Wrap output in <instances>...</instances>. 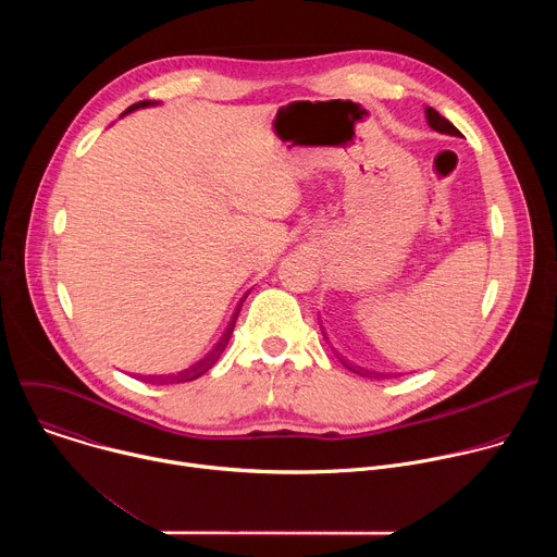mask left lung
Here are the masks:
<instances>
[{
	"instance_id": "1",
	"label": "left lung",
	"mask_w": 557,
	"mask_h": 557,
	"mask_svg": "<svg viewBox=\"0 0 557 557\" xmlns=\"http://www.w3.org/2000/svg\"><path fill=\"white\" fill-rule=\"evenodd\" d=\"M425 116H428V123H430V127L432 129H436V132H441V134H449V136H460V132L445 119V116H441L434 108H428L425 110ZM342 363L348 368V370H352V372H357V374H363V376H383V374H376V372H370V370H363V368H359V366H350V363H346L344 359H342ZM387 376V374H385Z\"/></svg>"
}]
</instances>
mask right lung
<instances>
[{"label":"right lung","mask_w":557,"mask_h":557,"mask_svg":"<svg viewBox=\"0 0 557 557\" xmlns=\"http://www.w3.org/2000/svg\"><path fill=\"white\" fill-rule=\"evenodd\" d=\"M147 106H153V101H140V103H134V106H129V108L125 110V114H127V112H132V110H138V108H147ZM235 317H237V312L231 317V324H228V329L224 331L222 339H220V342L213 346V350H211L205 359H200L196 366H191V368H187L185 372H178V374H168V376H147L145 381H151V383H183V381H191V379H198L200 374H205V372H207V370L218 361V357L222 355V350L226 348L228 337H231V333H233Z\"/></svg>","instance_id":"right-lung-1"}]
</instances>
